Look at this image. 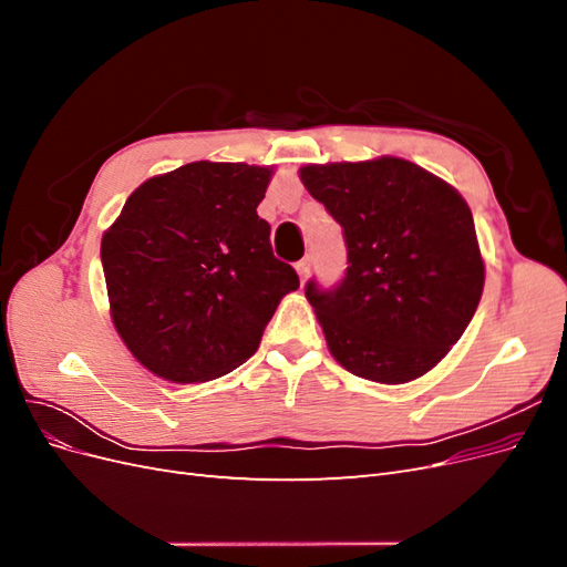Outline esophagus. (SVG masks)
Wrapping results in <instances>:
<instances>
[{
    "mask_svg": "<svg viewBox=\"0 0 567 567\" xmlns=\"http://www.w3.org/2000/svg\"><path fill=\"white\" fill-rule=\"evenodd\" d=\"M296 269H298L300 281H305L307 274H310V269H312V255H305L300 262H296Z\"/></svg>",
    "mask_w": 567,
    "mask_h": 567,
    "instance_id": "1",
    "label": "esophagus"
}]
</instances>
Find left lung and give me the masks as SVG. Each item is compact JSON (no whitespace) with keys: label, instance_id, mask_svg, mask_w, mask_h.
<instances>
[{"label":"left lung","instance_id":"left-lung-1","mask_svg":"<svg viewBox=\"0 0 567 567\" xmlns=\"http://www.w3.org/2000/svg\"><path fill=\"white\" fill-rule=\"evenodd\" d=\"M300 179L348 248L336 286H305L333 357L390 385L431 371L483 296L485 265L466 200L402 158L307 165Z\"/></svg>","mask_w":567,"mask_h":567}]
</instances>
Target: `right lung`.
Listing matches in <instances>:
<instances>
[{"mask_svg": "<svg viewBox=\"0 0 567 567\" xmlns=\"http://www.w3.org/2000/svg\"><path fill=\"white\" fill-rule=\"evenodd\" d=\"M269 169L188 163L144 182L101 241L120 338L165 381H213L255 354L300 279L257 215Z\"/></svg>", "mask_w": 567, "mask_h": 567, "instance_id": "obj_1", "label": "right lung"}]
</instances>
